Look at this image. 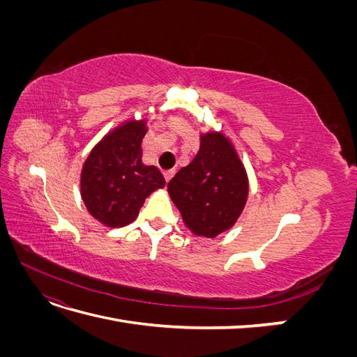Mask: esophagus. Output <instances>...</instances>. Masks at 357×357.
Returning <instances> with one entry per match:
<instances>
[{
	"mask_svg": "<svg viewBox=\"0 0 357 357\" xmlns=\"http://www.w3.org/2000/svg\"><path fill=\"white\" fill-rule=\"evenodd\" d=\"M176 174V171L174 169H168V171H165L164 172V177H165V181L168 183L171 178H172V176H174Z\"/></svg>",
	"mask_w": 357,
	"mask_h": 357,
	"instance_id": "34e87169",
	"label": "esophagus"
}]
</instances>
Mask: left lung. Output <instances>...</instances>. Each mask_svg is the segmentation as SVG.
<instances>
[{
    "instance_id": "1",
    "label": "left lung",
    "mask_w": 357,
    "mask_h": 357,
    "mask_svg": "<svg viewBox=\"0 0 357 357\" xmlns=\"http://www.w3.org/2000/svg\"><path fill=\"white\" fill-rule=\"evenodd\" d=\"M168 192L188 228L214 238L240 218L248 181L228 139L210 132L201 137L199 152L190 164L169 180Z\"/></svg>"
}]
</instances>
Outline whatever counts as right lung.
Segmentation results:
<instances>
[{"mask_svg": "<svg viewBox=\"0 0 357 357\" xmlns=\"http://www.w3.org/2000/svg\"><path fill=\"white\" fill-rule=\"evenodd\" d=\"M144 122H128L95 146L82 171V198L86 208L105 226L131 223L144 199L165 186L153 165H144L142 142Z\"/></svg>", "mask_w": 357, "mask_h": 357, "instance_id": "right-lung-1", "label": "right lung"}]
</instances>
